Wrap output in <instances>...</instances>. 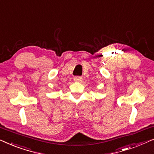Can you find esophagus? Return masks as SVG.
<instances>
[{
	"instance_id": "esophagus-1",
	"label": "esophagus",
	"mask_w": 154,
	"mask_h": 154,
	"mask_svg": "<svg viewBox=\"0 0 154 154\" xmlns=\"http://www.w3.org/2000/svg\"><path fill=\"white\" fill-rule=\"evenodd\" d=\"M74 81H75V82H81V81H82V77H81V76H75V77H74Z\"/></svg>"
}]
</instances>
